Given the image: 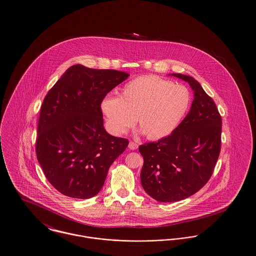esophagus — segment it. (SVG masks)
Segmentation results:
<instances>
[{"instance_id": "esophagus-1", "label": "esophagus", "mask_w": 256, "mask_h": 256, "mask_svg": "<svg viewBox=\"0 0 256 256\" xmlns=\"http://www.w3.org/2000/svg\"><path fill=\"white\" fill-rule=\"evenodd\" d=\"M128 148H130V150H136L137 148H138V145L135 143V142H132V141H130V144H128Z\"/></svg>"}]
</instances>
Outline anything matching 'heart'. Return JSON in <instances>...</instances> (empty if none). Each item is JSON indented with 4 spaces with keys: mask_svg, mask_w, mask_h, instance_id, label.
Returning a JSON list of instances; mask_svg holds the SVG:
<instances>
[{
    "mask_svg": "<svg viewBox=\"0 0 256 256\" xmlns=\"http://www.w3.org/2000/svg\"><path fill=\"white\" fill-rule=\"evenodd\" d=\"M190 104L187 87L150 74L126 84L119 97L104 98L100 110L112 134H126L137 118L140 132L158 140L169 136L178 128Z\"/></svg>",
    "mask_w": 256,
    "mask_h": 256,
    "instance_id": "obj_1",
    "label": "heart"
}]
</instances>
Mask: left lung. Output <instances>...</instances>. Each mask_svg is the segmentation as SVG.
I'll list each match as a JSON object with an SVG mask.
<instances>
[{"instance_id": "obj_1", "label": "left lung", "mask_w": 256, "mask_h": 256, "mask_svg": "<svg viewBox=\"0 0 256 256\" xmlns=\"http://www.w3.org/2000/svg\"><path fill=\"white\" fill-rule=\"evenodd\" d=\"M170 76L188 82L194 91L191 108L169 136L139 146L144 158L141 184L160 202H178L202 189L220 150L222 118L214 100L194 78Z\"/></svg>"}]
</instances>
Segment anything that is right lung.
Segmentation results:
<instances>
[{
	"instance_id": "right-lung-1",
	"label": "right lung",
	"mask_w": 256,
	"mask_h": 256,
	"mask_svg": "<svg viewBox=\"0 0 256 256\" xmlns=\"http://www.w3.org/2000/svg\"><path fill=\"white\" fill-rule=\"evenodd\" d=\"M116 70L76 64L43 100L37 126V160L49 182L74 198L97 195L111 164L128 145L104 128L100 102L128 78Z\"/></svg>"
}]
</instances>
